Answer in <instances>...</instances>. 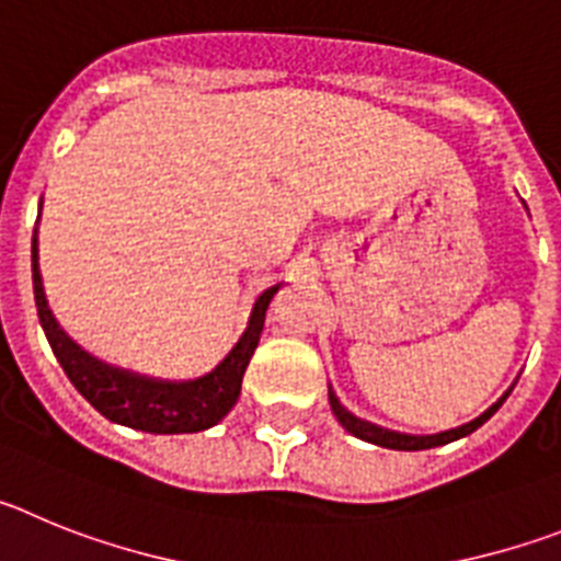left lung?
I'll return each instance as SVG.
<instances>
[{
  "mask_svg": "<svg viewBox=\"0 0 561 561\" xmlns=\"http://www.w3.org/2000/svg\"><path fill=\"white\" fill-rule=\"evenodd\" d=\"M505 396H508V393H505ZM505 396L497 401V404H492V408L485 410V413L480 415V419L469 421V424H463V427H458V430H449V433H438V435H401V433H390V430H381V427H376V424H368V421L354 419V415H351L348 410L342 408L340 401H336L334 393H329V401H331V410H334L336 421H340L342 427L348 430L351 435H356V438L368 440V444H376V447L408 449V453H415V449L440 447V444H449V440H458V438H463V435L474 433V430H478L480 424H485V421H489L494 413H497L500 404H503V401H505Z\"/></svg>",
  "mask_w": 561,
  "mask_h": 561,
  "instance_id": "obj_1",
  "label": "left lung"
}]
</instances>
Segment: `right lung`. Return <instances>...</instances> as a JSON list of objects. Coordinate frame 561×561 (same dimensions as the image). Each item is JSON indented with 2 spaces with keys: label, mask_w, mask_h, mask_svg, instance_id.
<instances>
[{
  "label": "right lung",
  "mask_w": 561,
  "mask_h": 561,
  "mask_svg": "<svg viewBox=\"0 0 561 561\" xmlns=\"http://www.w3.org/2000/svg\"><path fill=\"white\" fill-rule=\"evenodd\" d=\"M277 286L257 297L255 311L250 317V329L238 340L236 348L227 354L219 368L210 370L202 379L193 381H162L146 379V376L128 374V370L112 368L106 362L89 356L78 348L58 329L56 317L49 314L47 300H44L42 275L36 264V236H33V295H36V309L42 329L49 340V348L61 362L64 374L76 385L78 393L92 404L101 415H106L114 424L142 430L153 435L173 433H199V430L219 424L241 393V379L250 365L252 354L257 348L261 331H264L266 306Z\"/></svg>",
  "instance_id": "add662e5"
}]
</instances>
